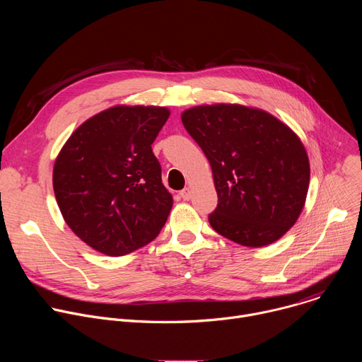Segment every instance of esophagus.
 Wrapping results in <instances>:
<instances>
[{"mask_svg":"<svg viewBox=\"0 0 362 362\" xmlns=\"http://www.w3.org/2000/svg\"><path fill=\"white\" fill-rule=\"evenodd\" d=\"M180 196L183 200H189L192 197V190L189 187H185L183 190H180Z\"/></svg>","mask_w":362,"mask_h":362,"instance_id":"esophagus-1","label":"esophagus"}]
</instances>
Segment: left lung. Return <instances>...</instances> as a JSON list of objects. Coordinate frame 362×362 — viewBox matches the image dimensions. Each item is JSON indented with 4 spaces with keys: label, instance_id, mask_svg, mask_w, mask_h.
Segmentation results:
<instances>
[{
    "label": "left lung",
    "instance_id": "8db88e82",
    "mask_svg": "<svg viewBox=\"0 0 362 362\" xmlns=\"http://www.w3.org/2000/svg\"><path fill=\"white\" fill-rule=\"evenodd\" d=\"M182 123L212 168L218 206L211 226L249 247L282 238L299 218L309 186L300 139L275 116L240 105L192 107Z\"/></svg>",
    "mask_w": 362,
    "mask_h": 362
}]
</instances>
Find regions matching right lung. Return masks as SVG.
<instances>
[{
    "label": "right lung",
    "instance_id": "1",
    "mask_svg": "<svg viewBox=\"0 0 362 362\" xmlns=\"http://www.w3.org/2000/svg\"><path fill=\"white\" fill-rule=\"evenodd\" d=\"M169 116L166 107L115 106L86 120L60 150L53 170L59 208L97 252L127 255L165 226L173 197L151 144Z\"/></svg>",
    "mask_w": 362,
    "mask_h": 362
}]
</instances>
